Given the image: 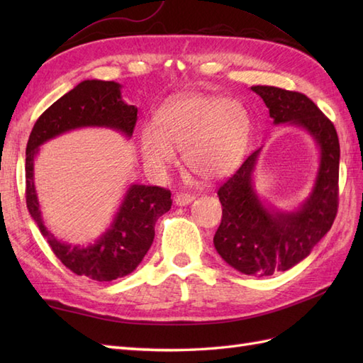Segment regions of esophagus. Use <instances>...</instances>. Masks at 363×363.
I'll return each mask as SVG.
<instances>
[{
  "instance_id": "esophagus-1",
  "label": "esophagus",
  "mask_w": 363,
  "mask_h": 363,
  "mask_svg": "<svg viewBox=\"0 0 363 363\" xmlns=\"http://www.w3.org/2000/svg\"><path fill=\"white\" fill-rule=\"evenodd\" d=\"M195 199V195H191V194H177L176 196H174V203H176V206H187V204H190L191 201H194Z\"/></svg>"
}]
</instances>
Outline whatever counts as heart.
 Returning <instances> with one entry per match:
<instances>
[{
    "label": "heart",
    "instance_id": "heart-1",
    "mask_svg": "<svg viewBox=\"0 0 363 363\" xmlns=\"http://www.w3.org/2000/svg\"><path fill=\"white\" fill-rule=\"evenodd\" d=\"M250 129V115L240 103L217 95H177L157 111L154 126L142 128V159L146 168L160 173L176 160V150H184L191 172L217 179L242 159Z\"/></svg>",
    "mask_w": 363,
    "mask_h": 363
}]
</instances>
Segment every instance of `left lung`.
Instances as JSON below:
<instances>
[{
	"label": "left lung",
	"mask_w": 363,
	"mask_h": 363,
	"mask_svg": "<svg viewBox=\"0 0 363 363\" xmlns=\"http://www.w3.org/2000/svg\"><path fill=\"white\" fill-rule=\"evenodd\" d=\"M251 90L264 99L276 125L306 129L320 150L312 194L293 212L269 209L254 190L252 172L260 150L250 154L218 189L223 217L213 237L215 250L243 274L272 276L309 256L333 226L338 209L340 143L333 121L304 94L272 86Z\"/></svg>",
	"instance_id": "obj_1"
}]
</instances>
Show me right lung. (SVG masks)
<instances>
[{"label": "right lung", "mask_w": 363, "mask_h": 363, "mask_svg": "<svg viewBox=\"0 0 363 363\" xmlns=\"http://www.w3.org/2000/svg\"><path fill=\"white\" fill-rule=\"evenodd\" d=\"M120 89L113 81L79 82L38 117L26 145V206L30 217L68 269L98 282L118 279L138 267L152 245L157 218L172 209V194L157 186L133 184L111 228L95 243L70 245L57 240L45 226L34 186V159L38 146L72 129L98 126L133 135L137 107L123 101Z\"/></svg>", "instance_id": "add662e5"}]
</instances>
